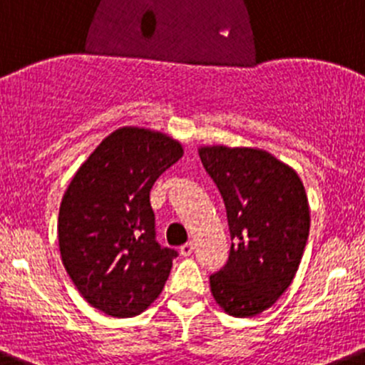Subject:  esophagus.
<instances>
[{"instance_id": "34e87169", "label": "esophagus", "mask_w": 365, "mask_h": 365, "mask_svg": "<svg viewBox=\"0 0 365 365\" xmlns=\"http://www.w3.org/2000/svg\"><path fill=\"white\" fill-rule=\"evenodd\" d=\"M192 251H194L192 242H185L182 247H180V253H182L183 257H189V255H192Z\"/></svg>"}]
</instances>
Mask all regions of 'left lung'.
Returning a JSON list of instances; mask_svg holds the SVG:
<instances>
[{
  "mask_svg": "<svg viewBox=\"0 0 365 365\" xmlns=\"http://www.w3.org/2000/svg\"><path fill=\"white\" fill-rule=\"evenodd\" d=\"M200 158L221 192L232 247L210 274L215 302L235 317H253L287 291L305 251L309 200L302 180L267 151L201 148Z\"/></svg>",
  "mask_w": 365,
  "mask_h": 365,
  "instance_id": "1",
  "label": "left lung"
}]
</instances>
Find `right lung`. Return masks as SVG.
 Returning a JSON list of instances; mask_svg holds the SVG:
<instances>
[{
  "label": "right lung",
  "instance_id": "1",
  "mask_svg": "<svg viewBox=\"0 0 365 365\" xmlns=\"http://www.w3.org/2000/svg\"><path fill=\"white\" fill-rule=\"evenodd\" d=\"M180 143L144 128L108 135L71 180L58 212L63 267L78 292L112 317L144 312L178 251L157 242L150 192L182 158Z\"/></svg>",
  "mask_w": 365,
  "mask_h": 365
}]
</instances>
